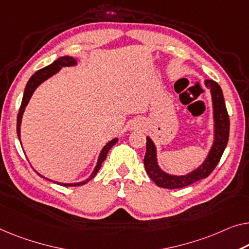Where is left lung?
Returning <instances> with one entry per match:
<instances>
[{
  "instance_id": "left-lung-1",
  "label": "left lung",
  "mask_w": 249,
  "mask_h": 249,
  "mask_svg": "<svg viewBox=\"0 0 249 249\" xmlns=\"http://www.w3.org/2000/svg\"><path fill=\"white\" fill-rule=\"evenodd\" d=\"M206 86L210 88L213 96V118H214V142L211 150L208 154L206 161L195 170L194 172L188 173L187 176H171L163 172L159 168L157 162V150L150 137H146V153L144 157V166L146 173L154 181L155 184L161 188L166 189H179L187 187L196 181L207 178L213 171L220 158L224 153L226 145L228 143L229 137V116L226 104L222 95V90L219 85L213 80H206Z\"/></svg>"
}]
</instances>
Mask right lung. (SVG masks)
<instances>
[{
	"instance_id": "1",
	"label": "right lung",
	"mask_w": 249,
	"mask_h": 249,
	"mask_svg": "<svg viewBox=\"0 0 249 249\" xmlns=\"http://www.w3.org/2000/svg\"><path fill=\"white\" fill-rule=\"evenodd\" d=\"M73 65H76V60L72 57H61V58H59L58 60L53 61L51 65L38 70V71H36L35 75H32V77L30 78L28 84H27V86H25L23 98H22V103H21L20 109H18V118H17V133H18V140H20V125H21V121H22V115H23L25 107H27L30 98H31V96L33 94V91L36 90V88L38 87L40 84L43 83L44 80L48 79V78H50L51 76H53L55 72H58L59 70L61 69V67L73 66ZM117 141H118L117 139H114V140L110 141V142L107 143L105 146H104V148L101 152V155H99L97 165H96L94 172L91 173V176L89 177L87 180L83 181V182H78V183H59V182H55V183L64 185V187H75V185H83L85 183H87L88 181H90L92 178H94L96 174H97V172L99 171V169H101V166H102V163L105 161V159L107 157V153H108V151L110 150V148H112L114 144H116ZM39 176H40V174H39ZM40 177H42V176H40ZM42 178H44V177H42ZM44 179H46V178H44ZM49 181H51V180H49ZM53 182H54V181H53Z\"/></svg>"
}]
</instances>
